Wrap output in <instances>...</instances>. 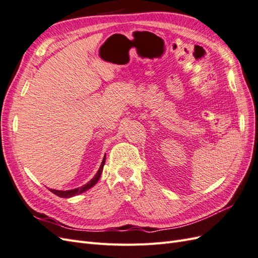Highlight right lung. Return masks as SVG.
<instances>
[{
	"instance_id": "1",
	"label": "right lung",
	"mask_w": 258,
	"mask_h": 258,
	"mask_svg": "<svg viewBox=\"0 0 258 258\" xmlns=\"http://www.w3.org/2000/svg\"><path fill=\"white\" fill-rule=\"evenodd\" d=\"M105 158H106V157H105V155H104L103 160H102V162H101V166H100V168H99V170H98V172L96 173L95 176H93V177L90 179V181H89L87 184H85V185H83V186L77 187V188H74V189H69V190H58V189H51V188H49V190H50L51 192H53L54 195H57V196L60 197V198H71V197L77 196V195L85 192L86 190H88L89 188H91V187H93V186H95V185L98 183L101 174H102L103 167H104V163H105Z\"/></svg>"
}]
</instances>
